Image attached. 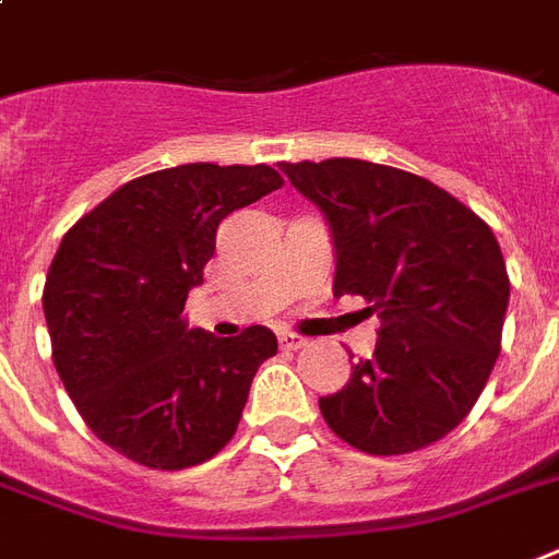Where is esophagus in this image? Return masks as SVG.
I'll use <instances>...</instances> for the list:
<instances>
[{"label":"esophagus","instance_id":"obj_1","mask_svg":"<svg viewBox=\"0 0 559 559\" xmlns=\"http://www.w3.org/2000/svg\"><path fill=\"white\" fill-rule=\"evenodd\" d=\"M278 343H281V348H287V352H298V348L308 346V340H305V336L287 334V331H284V334L278 336Z\"/></svg>","mask_w":559,"mask_h":559}]
</instances>
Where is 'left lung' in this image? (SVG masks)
I'll use <instances>...</instances> for the list:
<instances>
[{"label": "left lung", "instance_id": "left-lung-1", "mask_svg": "<svg viewBox=\"0 0 559 559\" xmlns=\"http://www.w3.org/2000/svg\"><path fill=\"white\" fill-rule=\"evenodd\" d=\"M334 240V296H360L381 331L369 360L319 399L366 454H407L466 419L501 352L510 278L489 225L454 195L357 157L278 164Z\"/></svg>", "mask_w": 559, "mask_h": 559}]
</instances>
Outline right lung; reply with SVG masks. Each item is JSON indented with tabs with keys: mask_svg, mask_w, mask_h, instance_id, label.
<instances>
[{
	"mask_svg": "<svg viewBox=\"0 0 559 559\" xmlns=\"http://www.w3.org/2000/svg\"><path fill=\"white\" fill-rule=\"evenodd\" d=\"M266 164H181L128 181L58 246L43 313L55 369L96 437L140 466L211 460L240 425L258 366L278 352L270 328L213 336L187 328L228 213L278 190Z\"/></svg>",
	"mask_w": 559,
	"mask_h": 559,
	"instance_id": "obj_1",
	"label": "right lung"
}]
</instances>
